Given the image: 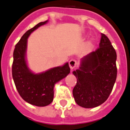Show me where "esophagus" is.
I'll use <instances>...</instances> for the list:
<instances>
[{
    "label": "esophagus",
    "instance_id": "obj_1",
    "mask_svg": "<svg viewBox=\"0 0 130 130\" xmlns=\"http://www.w3.org/2000/svg\"><path fill=\"white\" fill-rule=\"evenodd\" d=\"M77 61L74 59H71L69 61V67L71 68V69H73L77 66Z\"/></svg>",
    "mask_w": 130,
    "mask_h": 130
}]
</instances>
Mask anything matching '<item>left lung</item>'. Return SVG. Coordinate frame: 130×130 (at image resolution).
<instances>
[{"label": "left lung", "mask_w": 130, "mask_h": 130, "mask_svg": "<svg viewBox=\"0 0 130 130\" xmlns=\"http://www.w3.org/2000/svg\"><path fill=\"white\" fill-rule=\"evenodd\" d=\"M99 47L82 58L79 69L74 71L77 83L72 94L76 103L90 108L108 98L117 78V54L108 38L101 33Z\"/></svg>", "instance_id": "obj_1"}]
</instances>
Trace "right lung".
<instances>
[{"label": "right lung", "mask_w": 130, "mask_h": 130, "mask_svg": "<svg viewBox=\"0 0 130 130\" xmlns=\"http://www.w3.org/2000/svg\"><path fill=\"white\" fill-rule=\"evenodd\" d=\"M47 20L40 22L27 31L15 45L13 52L12 76L14 85L24 101L37 106H45L52 103L54 98V87L56 83L70 73L68 63L63 66L49 69L41 74L30 71L25 61L27 42L30 34Z\"/></svg>", "instance_id": "obj_1"}]
</instances>
